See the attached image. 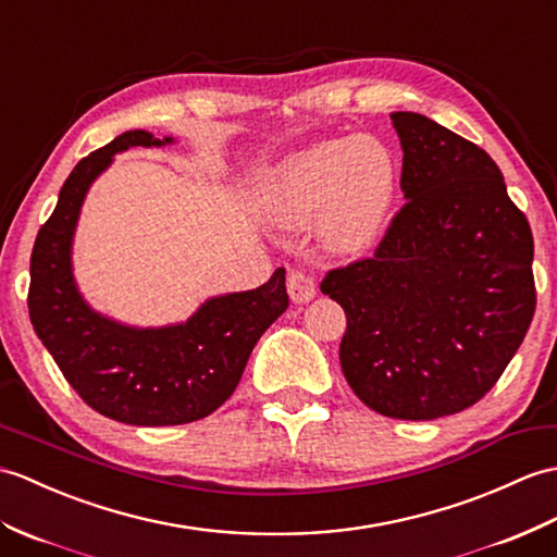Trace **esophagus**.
<instances>
[{"label": "esophagus", "instance_id": "34e87169", "mask_svg": "<svg viewBox=\"0 0 557 557\" xmlns=\"http://www.w3.org/2000/svg\"><path fill=\"white\" fill-rule=\"evenodd\" d=\"M287 292H289L294 304H308L315 296V280L299 273V270H289V273H287Z\"/></svg>", "mask_w": 557, "mask_h": 557}]
</instances>
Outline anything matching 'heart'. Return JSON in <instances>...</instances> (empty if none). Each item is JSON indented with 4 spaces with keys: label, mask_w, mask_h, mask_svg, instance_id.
Returning a JSON list of instances; mask_svg holds the SVG:
<instances>
[{
    "label": "heart",
    "mask_w": 557,
    "mask_h": 557,
    "mask_svg": "<svg viewBox=\"0 0 557 557\" xmlns=\"http://www.w3.org/2000/svg\"><path fill=\"white\" fill-rule=\"evenodd\" d=\"M396 191V163L382 141L339 137L294 153L268 189L280 225L318 216L320 244L332 253H360L380 237Z\"/></svg>",
    "instance_id": "heart-1"
}]
</instances>
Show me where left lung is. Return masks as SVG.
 <instances>
[{"mask_svg":"<svg viewBox=\"0 0 557 557\" xmlns=\"http://www.w3.org/2000/svg\"><path fill=\"white\" fill-rule=\"evenodd\" d=\"M400 191L374 256L334 268L344 377L396 420L454 416L488 394L536 310L534 237L484 149L420 113L396 111Z\"/></svg>","mask_w":557,"mask_h":557,"instance_id":"obj_1","label":"left lung"}]
</instances>
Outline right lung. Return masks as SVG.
I'll return each instance as SVG.
<instances>
[{
	"label": "right lung",
	"instance_id": "add662e5",
	"mask_svg": "<svg viewBox=\"0 0 557 557\" xmlns=\"http://www.w3.org/2000/svg\"><path fill=\"white\" fill-rule=\"evenodd\" d=\"M131 131L89 153L59 191L30 256V322L63 377L89 408L111 420L163 426L211 416L237 389L261 334L287 310L284 268L258 289L206 301L185 325L135 330L101 318L77 294L71 242L92 180L113 153L165 145Z\"/></svg>",
	"mask_w": 557,
	"mask_h": 557
}]
</instances>
